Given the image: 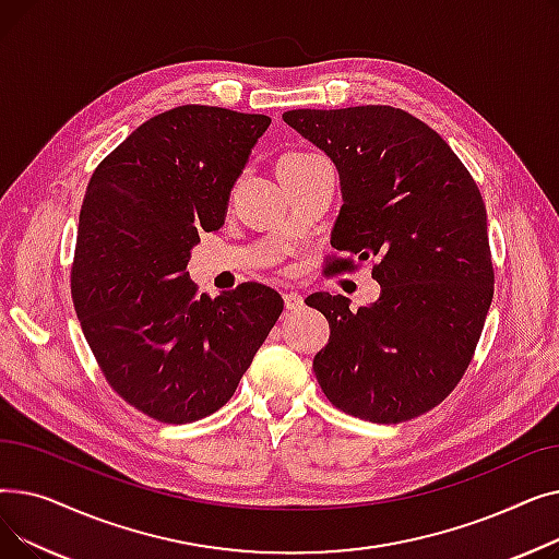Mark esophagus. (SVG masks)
<instances>
[{"label": "esophagus", "instance_id": "esophagus-1", "mask_svg": "<svg viewBox=\"0 0 559 559\" xmlns=\"http://www.w3.org/2000/svg\"><path fill=\"white\" fill-rule=\"evenodd\" d=\"M283 304H285L287 312H295V310L304 308V297L299 295V292H285Z\"/></svg>", "mask_w": 559, "mask_h": 559}]
</instances>
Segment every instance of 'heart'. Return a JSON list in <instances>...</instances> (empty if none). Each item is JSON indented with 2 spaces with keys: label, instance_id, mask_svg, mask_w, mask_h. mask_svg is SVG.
<instances>
[{
  "label": "heart",
  "instance_id": "heart-1",
  "mask_svg": "<svg viewBox=\"0 0 559 559\" xmlns=\"http://www.w3.org/2000/svg\"><path fill=\"white\" fill-rule=\"evenodd\" d=\"M299 156H304V154H285L281 160H292V158H299Z\"/></svg>",
  "mask_w": 559,
  "mask_h": 559
}]
</instances>
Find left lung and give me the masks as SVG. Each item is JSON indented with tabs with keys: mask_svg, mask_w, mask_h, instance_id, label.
I'll return each instance as SVG.
<instances>
[{
	"mask_svg": "<svg viewBox=\"0 0 559 559\" xmlns=\"http://www.w3.org/2000/svg\"><path fill=\"white\" fill-rule=\"evenodd\" d=\"M342 181L329 270L371 261L380 299H306L329 319L312 369L342 413L401 424L442 403L476 354L493 297L487 213L474 176L437 131L394 106L287 110Z\"/></svg>",
	"mask_w": 559,
	"mask_h": 559,
	"instance_id": "obj_1",
	"label": "left lung"
}]
</instances>
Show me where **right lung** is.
Returning a JSON list of instances; mask_svg holds the SVG:
<instances>
[{
  "label": "right lung",
  "mask_w": 559,
  "mask_h": 559,
  "mask_svg": "<svg viewBox=\"0 0 559 559\" xmlns=\"http://www.w3.org/2000/svg\"><path fill=\"white\" fill-rule=\"evenodd\" d=\"M267 115L188 104L140 124L87 183L70 272L83 335L108 385L142 415L190 424L219 409L283 312L242 283L211 299L186 272L219 230Z\"/></svg>",
  "instance_id": "add662e5"
}]
</instances>
